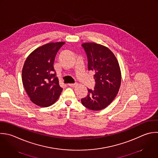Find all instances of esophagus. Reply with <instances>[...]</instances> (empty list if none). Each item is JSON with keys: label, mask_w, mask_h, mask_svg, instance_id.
<instances>
[{"label": "esophagus", "mask_w": 158, "mask_h": 158, "mask_svg": "<svg viewBox=\"0 0 158 158\" xmlns=\"http://www.w3.org/2000/svg\"><path fill=\"white\" fill-rule=\"evenodd\" d=\"M68 85L71 87H75L76 86H77V84H76V83L75 84H69Z\"/></svg>", "instance_id": "esophagus-1"}]
</instances>
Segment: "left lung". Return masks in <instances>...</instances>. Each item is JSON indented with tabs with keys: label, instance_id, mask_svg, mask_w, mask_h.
Wrapping results in <instances>:
<instances>
[{
	"label": "left lung",
	"instance_id": "left-lung-1",
	"mask_svg": "<svg viewBox=\"0 0 158 158\" xmlns=\"http://www.w3.org/2000/svg\"><path fill=\"white\" fill-rule=\"evenodd\" d=\"M88 60V69L92 71L95 82L94 89H88V95L81 99L87 108L98 111L107 107L118 93L121 73L118 61L107 47L96 43L82 45Z\"/></svg>",
	"mask_w": 158,
	"mask_h": 158
}]
</instances>
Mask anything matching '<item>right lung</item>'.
Returning <instances> with one entry per match:
<instances>
[{"instance_id": "add662e5", "label": "right lung", "mask_w": 158, "mask_h": 158, "mask_svg": "<svg viewBox=\"0 0 158 158\" xmlns=\"http://www.w3.org/2000/svg\"><path fill=\"white\" fill-rule=\"evenodd\" d=\"M64 44L60 42L42 45L33 51L25 61L22 71L23 84L31 100L38 106L52 105L63 90L53 63L58 51Z\"/></svg>"}]
</instances>
